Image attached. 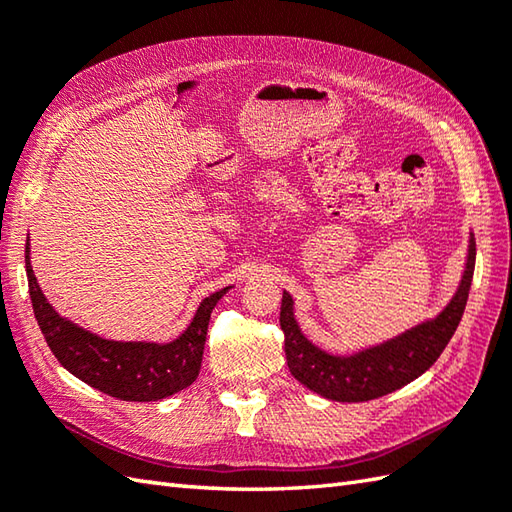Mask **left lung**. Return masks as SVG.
I'll list each match as a JSON object with an SVG mask.
<instances>
[{"instance_id": "obj_1", "label": "left lung", "mask_w": 512, "mask_h": 512, "mask_svg": "<svg viewBox=\"0 0 512 512\" xmlns=\"http://www.w3.org/2000/svg\"><path fill=\"white\" fill-rule=\"evenodd\" d=\"M475 270V235L469 233L464 270L451 301L436 317L424 319L391 339L365 345L350 354H332L301 332L295 299L284 290L279 323L284 330L288 369L314 394L336 402H365L409 385L438 361L458 330Z\"/></svg>"}]
</instances>
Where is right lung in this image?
Instances as JSON below:
<instances>
[{"label": "right lung", "instance_id": "right-lung-1", "mask_svg": "<svg viewBox=\"0 0 512 512\" xmlns=\"http://www.w3.org/2000/svg\"><path fill=\"white\" fill-rule=\"evenodd\" d=\"M26 275L35 319L57 361L90 387L129 402H154L187 389L200 374L211 312L228 290L202 299L191 323L173 341H114L81 328L54 310L30 266L26 242Z\"/></svg>", "mask_w": 512, "mask_h": 512}]
</instances>
